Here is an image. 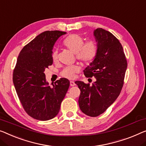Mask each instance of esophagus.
<instances>
[{
    "label": "esophagus",
    "mask_w": 146,
    "mask_h": 146,
    "mask_svg": "<svg viewBox=\"0 0 146 146\" xmlns=\"http://www.w3.org/2000/svg\"><path fill=\"white\" fill-rule=\"evenodd\" d=\"M75 85V82L72 81V80H71V81H70V86H74Z\"/></svg>",
    "instance_id": "esophagus-1"
}]
</instances>
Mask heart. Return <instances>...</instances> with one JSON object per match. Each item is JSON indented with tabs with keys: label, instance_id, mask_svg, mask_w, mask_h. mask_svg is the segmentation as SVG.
Returning a JSON list of instances; mask_svg holds the SVG:
<instances>
[{
	"label": "heart",
	"instance_id": "b5f03b06",
	"mask_svg": "<svg viewBox=\"0 0 146 146\" xmlns=\"http://www.w3.org/2000/svg\"><path fill=\"white\" fill-rule=\"evenodd\" d=\"M64 44L67 48L76 54V57L82 62L90 63L94 59L97 54L96 43L93 40L84 43V39L78 34H72L65 39ZM52 59L55 62L58 59V50H54L52 52ZM78 71L77 67L69 66L63 69L62 75L67 79H72L75 73Z\"/></svg>",
	"mask_w": 146,
	"mask_h": 146
}]
</instances>
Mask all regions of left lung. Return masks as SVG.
Masks as SVG:
<instances>
[{
    "label": "left lung",
    "instance_id": "obj_1",
    "mask_svg": "<svg viewBox=\"0 0 146 146\" xmlns=\"http://www.w3.org/2000/svg\"><path fill=\"white\" fill-rule=\"evenodd\" d=\"M98 48L96 57L83 71L86 77H95L92 85L75 81L80 90L79 108L90 117H97L116 100L123 86L127 62L118 39L105 29L93 32Z\"/></svg>",
    "mask_w": 146,
    "mask_h": 146
}]
</instances>
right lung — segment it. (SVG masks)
<instances>
[{
	"label": "right lung",
	"instance_id": "obj_1",
	"mask_svg": "<svg viewBox=\"0 0 146 146\" xmlns=\"http://www.w3.org/2000/svg\"><path fill=\"white\" fill-rule=\"evenodd\" d=\"M66 33L46 31L25 45L19 53L13 73V82L26 113L40 121L53 119L69 86L66 78L49 86L45 69L53 64L52 52L58 38Z\"/></svg>",
	"mask_w": 146,
	"mask_h": 146
}]
</instances>
